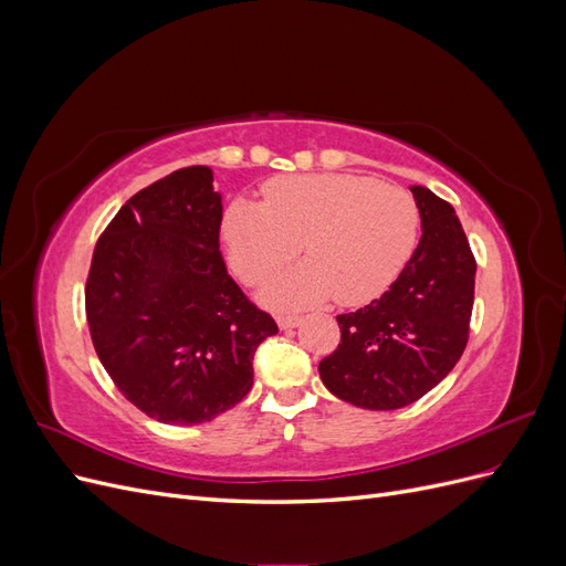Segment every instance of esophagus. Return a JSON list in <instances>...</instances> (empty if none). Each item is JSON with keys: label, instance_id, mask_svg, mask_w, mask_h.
<instances>
[{"label": "esophagus", "instance_id": "34e87169", "mask_svg": "<svg viewBox=\"0 0 566 566\" xmlns=\"http://www.w3.org/2000/svg\"><path fill=\"white\" fill-rule=\"evenodd\" d=\"M276 323H279L281 331H290V328H297V325L302 323V318L295 316V314H279Z\"/></svg>", "mask_w": 566, "mask_h": 566}]
</instances>
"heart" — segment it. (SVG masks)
Here are the masks:
<instances>
[{
    "label": "heart",
    "mask_w": 566,
    "mask_h": 566,
    "mask_svg": "<svg viewBox=\"0 0 566 566\" xmlns=\"http://www.w3.org/2000/svg\"><path fill=\"white\" fill-rule=\"evenodd\" d=\"M420 231L416 198L373 177L287 175L262 186V205L233 200L219 224L227 262L248 285L302 252L310 260L271 279L262 300L306 306L328 297L370 302L397 281Z\"/></svg>",
    "instance_id": "obj_1"
}]
</instances>
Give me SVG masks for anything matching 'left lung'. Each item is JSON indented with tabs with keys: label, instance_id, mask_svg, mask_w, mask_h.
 Masks as SVG:
<instances>
[{
	"label": "left lung",
	"instance_id": "8db88e82",
	"mask_svg": "<svg viewBox=\"0 0 566 566\" xmlns=\"http://www.w3.org/2000/svg\"><path fill=\"white\" fill-rule=\"evenodd\" d=\"M422 235L380 300L337 316L339 345L318 364L337 399L394 410L434 389L465 352L476 262L455 210L430 188L410 186Z\"/></svg>",
	"mask_w": 566,
	"mask_h": 566
}]
</instances>
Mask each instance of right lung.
Returning <instances> with one entry per match:
<instances>
[{
    "label": "right lung",
    "mask_w": 566,
    "mask_h": 566,
    "mask_svg": "<svg viewBox=\"0 0 566 566\" xmlns=\"http://www.w3.org/2000/svg\"><path fill=\"white\" fill-rule=\"evenodd\" d=\"M212 181L193 165L132 196L98 238L84 290L98 361L165 424L210 422L241 403L256 347L279 333L227 273Z\"/></svg>",
    "instance_id": "add662e5"
}]
</instances>
